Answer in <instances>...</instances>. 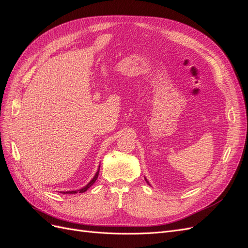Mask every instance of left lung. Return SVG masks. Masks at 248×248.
I'll return each instance as SVG.
<instances>
[{"instance_id":"obj_1","label":"left lung","mask_w":248,"mask_h":248,"mask_svg":"<svg viewBox=\"0 0 248 248\" xmlns=\"http://www.w3.org/2000/svg\"><path fill=\"white\" fill-rule=\"evenodd\" d=\"M145 180H146V182H147V183H148V184H149V182H148V180H147V179H146V178H145Z\"/></svg>"}]
</instances>
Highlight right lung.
I'll list each match as a JSON object with an SVG mask.
<instances>
[{
	"label": "right lung",
	"instance_id": "right-lung-1",
	"mask_svg": "<svg viewBox=\"0 0 248 248\" xmlns=\"http://www.w3.org/2000/svg\"><path fill=\"white\" fill-rule=\"evenodd\" d=\"M99 170H100V166L98 167V170H97V171H96V174H95V176L93 177V179L91 180V181H90L86 186H84L82 187V188H80V189H78V190H71V191H61L62 193H64V194H66V193H68V194H73V193H78V192H79V193H82V192H85V191H87L88 190V188H90V187H91L94 183H95V181L97 180V178H98V174H99Z\"/></svg>",
	"mask_w": 248,
	"mask_h": 248
}]
</instances>
